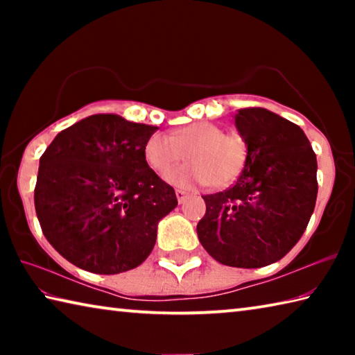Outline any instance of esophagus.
Masks as SVG:
<instances>
[{
  "mask_svg": "<svg viewBox=\"0 0 355 355\" xmlns=\"http://www.w3.org/2000/svg\"><path fill=\"white\" fill-rule=\"evenodd\" d=\"M175 196H177L178 203H183V200L186 199V197H188V192L182 191V189H177V191H175Z\"/></svg>",
  "mask_w": 355,
  "mask_h": 355,
  "instance_id": "obj_1",
  "label": "esophagus"
}]
</instances>
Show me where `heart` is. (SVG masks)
Returning a JSON list of instances; mask_svg holds the SVG:
<instances>
[{"mask_svg": "<svg viewBox=\"0 0 355 355\" xmlns=\"http://www.w3.org/2000/svg\"><path fill=\"white\" fill-rule=\"evenodd\" d=\"M184 156L189 163L167 172V182L224 188L241 173L248 146L241 136L225 133L214 122H192L173 128L169 135L155 133L146 144L147 163L159 173L177 166Z\"/></svg>", "mask_w": 355, "mask_h": 355, "instance_id": "b5f03b06", "label": "heart"}]
</instances>
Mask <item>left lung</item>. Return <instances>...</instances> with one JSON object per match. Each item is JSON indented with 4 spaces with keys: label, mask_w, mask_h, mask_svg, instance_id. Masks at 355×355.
Masks as SVG:
<instances>
[{
    "label": "left lung",
    "mask_w": 355,
    "mask_h": 355,
    "mask_svg": "<svg viewBox=\"0 0 355 355\" xmlns=\"http://www.w3.org/2000/svg\"><path fill=\"white\" fill-rule=\"evenodd\" d=\"M235 125L248 159L232 188L203 196L197 235L216 261L261 268L284 258L307 228L318 194L316 155L297 125L264 107L239 110Z\"/></svg>",
    "instance_id": "obj_1"
}]
</instances>
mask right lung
Segmentation results:
<instances>
[{
  "instance_id": "obj_1",
  "label": "right lung",
  "mask_w": 355,
  "mask_h": 355,
  "mask_svg": "<svg viewBox=\"0 0 355 355\" xmlns=\"http://www.w3.org/2000/svg\"><path fill=\"white\" fill-rule=\"evenodd\" d=\"M156 130L95 114L62 130L40 156L35 213L65 260L89 272L119 274L150 255L159 220L178 203L146 161Z\"/></svg>"
}]
</instances>
